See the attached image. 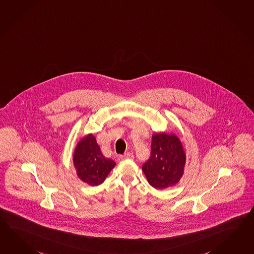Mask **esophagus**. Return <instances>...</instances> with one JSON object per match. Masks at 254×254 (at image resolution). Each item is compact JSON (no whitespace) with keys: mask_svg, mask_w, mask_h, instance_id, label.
<instances>
[{"mask_svg":"<svg viewBox=\"0 0 254 254\" xmlns=\"http://www.w3.org/2000/svg\"><path fill=\"white\" fill-rule=\"evenodd\" d=\"M121 158L122 159H133L134 158V155L130 152L125 153L124 155L121 156Z\"/></svg>","mask_w":254,"mask_h":254,"instance_id":"obj_1","label":"esophagus"}]
</instances>
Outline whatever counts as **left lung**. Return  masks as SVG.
<instances>
[{"instance_id": "left-lung-1", "label": "left lung", "mask_w": 254, "mask_h": 254, "mask_svg": "<svg viewBox=\"0 0 254 254\" xmlns=\"http://www.w3.org/2000/svg\"><path fill=\"white\" fill-rule=\"evenodd\" d=\"M185 164L186 154L180 138L175 134L159 133L152 135L151 155L142 170L153 188L164 190L181 181Z\"/></svg>"}]
</instances>
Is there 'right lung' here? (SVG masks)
I'll return each instance as SVG.
<instances>
[{
  "mask_svg": "<svg viewBox=\"0 0 254 254\" xmlns=\"http://www.w3.org/2000/svg\"><path fill=\"white\" fill-rule=\"evenodd\" d=\"M73 166L81 181L90 186H98L106 180L116 162L103 156L96 137L89 134L77 143L73 152Z\"/></svg>",
  "mask_w": 254,
  "mask_h": 254,
  "instance_id": "1",
  "label": "right lung"
}]
</instances>
